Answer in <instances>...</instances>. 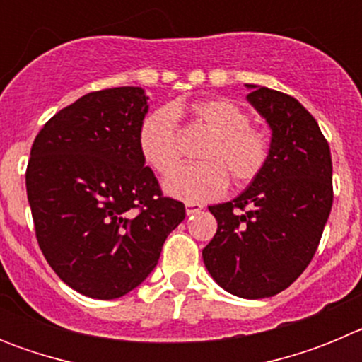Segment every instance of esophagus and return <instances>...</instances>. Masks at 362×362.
<instances>
[{
  "label": "esophagus",
  "mask_w": 362,
  "mask_h": 362,
  "mask_svg": "<svg viewBox=\"0 0 362 362\" xmlns=\"http://www.w3.org/2000/svg\"><path fill=\"white\" fill-rule=\"evenodd\" d=\"M185 206H187V216H194V214H197L199 210H203V204L201 203H187Z\"/></svg>",
  "instance_id": "esophagus-1"
}]
</instances>
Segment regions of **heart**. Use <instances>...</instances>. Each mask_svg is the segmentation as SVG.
<instances>
[{
	"mask_svg": "<svg viewBox=\"0 0 362 362\" xmlns=\"http://www.w3.org/2000/svg\"><path fill=\"white\" fill-rule=\"evenodd\" d=\"M174 112L179 108L150 112L137 130L143 161L159 175L170 174L181 158ZM190 114L212 136L199 152L203 163L181 166L166 179L168 196L203 203L219 197L228 187V177L235 187H243L263 172L270 156V139L250 124V116L241 105L226 98L203 99L192 105Z\"/></svg>",
	"mask_w": 362,
	"mask_h": 362,
	"instance_id": "obj_1",
	"label": "heart"
}]
</instances>
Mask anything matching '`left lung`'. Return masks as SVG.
<instances>
[{
  "instance_id": "obj_1",
  "label": "left lung",
  "mask_w": 362,
  "mask_h": 362,
  "mask_svg": "<svg viewBox=\"0 0 362 362\" xmlns=\"http://www.w3.org/2000/svg\"><path fill=\"white\" fill-rule=\"evenodd\" d=\"M246 86V99L270 124V156L241 196L209 206L217 232L203 261L221 288L263 299L288 288L317 250L334 203L332 156L317 121L296 98Z\"/></svg>"
}]
</instances>
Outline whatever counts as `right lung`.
<instances>
[{
    "label": "right lung",
    "instance_id": "obj_1",
    "mask_svg": "<svg viewBox=\"0 0 362 362\" xmlns=\"http://www.w3.org/2000/svg\"><path fill=\"white\" fill-rule=\"evenodd\" d=\"M141 86L90 92L34 139L27 196L45 259L70 288L116 299L148 277L185 204L163 196L141 158Z\"/></svg>",
    "mask_w": 362,
    "mask_h": 362
}]
</instances>
